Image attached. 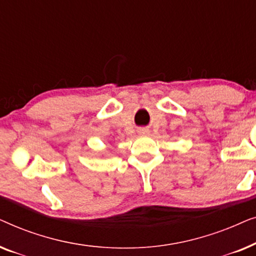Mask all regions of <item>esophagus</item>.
<instances>
[{
    "instance_id": "esophagus-1",
    "label": "esophagus",
    "mask_w": 256,
    "mask_h": 256,
    "mask_svg": "<svg viewBox=\"0 0 256 256\" xmlns=\"http://www.w3.org/2000/svg\"><path fill=\"white\" fill-rule=\"evenodd\" d=\"M142 132H143V134H146V132H148V130H142Z\"/></svg>"
}]
</instances>
